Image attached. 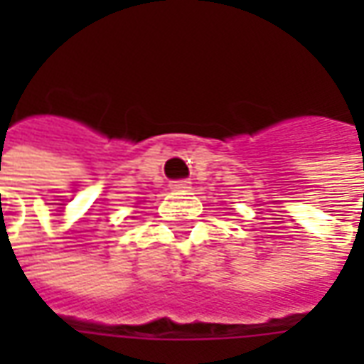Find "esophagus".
<instances>
[{
    "instance_id": "esophagus-1",
    "label": "esophagus",
    "mask_w": 364,
    "mask_h": 364,
    "mask_svg": "<svg viewBox=\"0 0 364 364\" xmlns=\"http://www.w3.org/2000/svg\"><path fill=\"white\" fill-rule=\"evenodd\" d=\"M169 187L173 191H187L191 189V181L189 179H177V181L169 183Z\"/></svg>"
}]
</instances>
